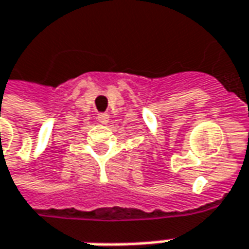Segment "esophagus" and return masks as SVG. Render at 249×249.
Here are the masks:
<instances>
[{
	"instance_id": "34e87169",
	"label": "esophagus",
	"mask_w": 249,
	"mask_h": 249,
	"mask_svg": "<svg viewBox=\"0 0 249 249\" xmlns=\"http://www.w3.org/2000/svg\"><path fill=\"white\" fill-rule=\"evenodd\" d=\"M109 118H111V116H109V113H107V112L98 113L97 115V119L101 124H107V123H109Z\"/></svg>"
}]
</instances>
